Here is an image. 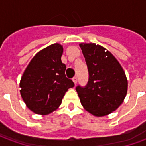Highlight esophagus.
<instances>
[{
    "label": "esophagus",
    "mask_w": 146,
    "mask_h": 146,
    "mask_svg": "<svg viewBox=\"0 0 146 146\" xmlns=\"http://www.w3.org/2000/svg\"><path fill=\"white\" fill-rule=\"evenodd\" d=\"M72 80H73V83H74V84H76V83H77V77H76V76H74V77H73Z\"/></svg>",
    "instance_id": "34e87169"
}]
</instances>
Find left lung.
<instances>
[{
    "instance_id": "1",
    "label": "left lung",
    "mask_w": 146,
    "mask_h": 146,
    "mask_svg": "<svg viewBox=\"0 0 146 146\" xmlns=\"http://www.w3.org/2000/svg\"><path fill=\"white\" fill-rule=\"evenodd\" d=\"M89 73L88 84L77 86L76 92L84 110L100 117L118 109L127 92V79L113 54L95 43H81Z\"/></svg>"
}]
</instances>
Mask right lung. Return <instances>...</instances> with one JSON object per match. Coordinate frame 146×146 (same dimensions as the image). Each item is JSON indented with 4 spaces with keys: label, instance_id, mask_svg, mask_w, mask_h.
<instances>
[{
    "label": "right lung",
    "instance_id": "add662e5",
    "mask_svg": "<svg viewBox=\"0 0 146 146\" xmlns=\"http://www.w3.org/2000/svg\"><path fill=\"white\" fill-rule=\"evenodd\" d=\"M62 53V45L58 43L42 49L33 56L21 77L22 98L36 114L48 115L55 111L68 89L74 87L65 74Z\"/></svg>",
    "mask_w": 146,
    "mask_h": 146
}]
</instances>
